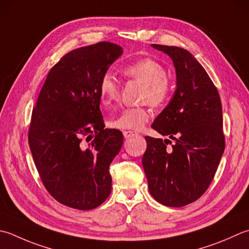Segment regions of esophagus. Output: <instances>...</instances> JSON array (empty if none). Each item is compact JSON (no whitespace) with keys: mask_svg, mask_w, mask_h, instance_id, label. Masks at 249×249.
Masks as SVG:
<instances>
[{"mask_svg":"<svg viewBox=\"0 0 249 249\" xmlns=\"http://www.w3.org/2000/svg\"><path fill=\"white\" fill-rule=\"evenodd\" d=\"M123 135H124V138H131L134 137V136H137L138 134L136 133V131H131V130H124L123 131Z\"/></svg>","mask_w":249,"mask_h":249,"instance_id":"1","label":"esophagus"}]
</instances>
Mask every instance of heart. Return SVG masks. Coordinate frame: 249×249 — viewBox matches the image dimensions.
Here are the masks:
<instances>
[{
  "mask_svg": "<svg viewBox=\"0 0 249 249\" xmlns=\"http://www.w3.org/2000/svg\"><path fill=\"white\" fill-rule=\"evenodd\" d=\"M123 74L144 84L142 101L154 107H160L166 102L172 91V81L166 69L153 58H142L126 66ZM120 95L119 83L113 75L107 73L99 82V97L102 104L110 106L118 100ZM151 118V111L147 107L126 108L118 118L111 121L110 125L119 129L137 130L143 127Z\"/></svg>",
  "mask_w": 249,
  "mask_h": 249,
  "instance_id": "obj_1",
  "label": "heart"
}]
</instances>
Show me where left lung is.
I'll list each match as a JSON object with an SVG mask.
<instances>
[{
  "label": "left lung",
  "instance_id": "1",
  "mask_svg": "<svg viewBox=\"0 0 249 249\" xmlns=\"http://www.w3.org/2000/svg\"><path fill=\"white\" fill-rule=\"evenodd\" d=\"M152 46L167 53L176 69L175 94L152 124L174 143L145 136L142 166L154 199L165 206L181 207L206 192L220 163L226 145L221 100L205 69L188 51Z\"/></svg>",
  "mask_w": 249,
  "mask_h": 249
}]
</instances>
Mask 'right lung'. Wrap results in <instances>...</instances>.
Returning a JSON list of instances; mask_svg holds the SVG:
<instances>
[{
    "instance_id": "add662e5",
    "label": "right lung",
    "mask_w": 249,
    "mask_h": 249,
    "mask_svg": "<svg viewBox=\"0 0 249 249\" xmlns=\"http://www.w3.org/2000/svg\"><path fill=\"white\" fill-rule=\"evenodd\" d=\"M123 53L99 42L66 53L50 70L32 110L28 140L48 193L80 211L98 207L110 196V164L123 134L105 128L99 82Z\"/></svg>"
}]
</instances>
